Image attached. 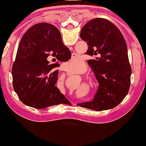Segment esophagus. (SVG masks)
<instances>
[{
    "label": "esophagus",
    "mask_w": 146,
    "mask_h": 146,
    "mask_svg": "<svg viewBox=\"0 0 146 146\" xmlns=\"http://www.w3.org/2000/svg\"><path fill=\"white\" fill-rule=\"evenodd\" d=\"M74 105H76V104H75Z\"/></svg>",
    "instance_id": "34e87169"
}]
</instances>
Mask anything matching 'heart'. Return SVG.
I'll list each match as a JSON object with an SVG mask.
<instances>
[{
	"mask_svg": "<svg viewBox=\"0 0 146 146\" xmlns=\"http://www.w3.org/2000/svg\"><path fill=\"white\" fill-rule=\"evenodd\" d=\"M82 61V60L80 58H71L66 64V69L68 70V71L75 72L77 70L78 66L81 64ZM88 80H91V78H89Z\"/></svg>",
	"mask_w": 146,
	"mask_h": 146,
	"instance_id": "1",
	"label": "heart"
}]
</instances>
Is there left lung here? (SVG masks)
<instances>
[{"label": "left lung", "instance_id": "obj_1", "mask_svg": "<svg viewBox=\"0 0 146 146\" xmlns=\"http://www.w3.org/2000/svg\"><path fill=\"white\" fill-rule=\"evenodd\" d=\"M80 38L88 44L86 54L98 57L87 63L99 86L92 101L78 105L96 111L115 108L123 101L130 86L132 69L124 38L113 23L100 18L83 27Z\"/></svg>", "mask_w": 146, "mask_h": 146}]
</instances>
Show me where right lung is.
<instances>
[{"label":"right lung","mask_w":146,"mask_h":146,"mask_svg":"<svg viewBox=\"0 0 146 146\" xmlns=\"http://www.w3.org/2000/svg\"><path fill=\"white\" fill-rule=\"evenodd\" d=\"M51 58L66 62L71 53L54 25H34L22 37L11 71L14 89L25 105L42 109L69 102L56 86L60 64H49Z\"/></svg>","instance_id":"add662e5"}]
</instances>
